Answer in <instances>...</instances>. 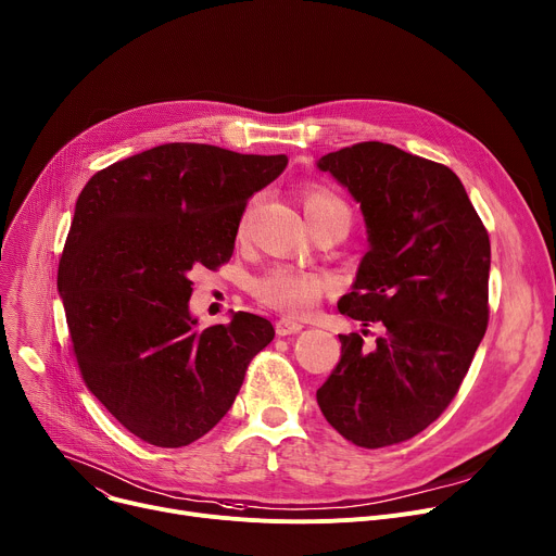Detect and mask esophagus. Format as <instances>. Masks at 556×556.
<instances>
[{
	"label": "esophagus",
	"mask_w": 556,
	"mask_h": 556,
	"mask_svg": "<svg viewBox=\"0 0 556 556\" xmlns=\"http://www.w3.org/2000/svg\"><path fill=\"white\" fill-rule=\"evenodd\" d=\"M304 328V324H300V321H294V319H279L277 324H275V330H277V336L279 338H286V336H294V332H300Z\"/></svg>",
	"instance_id": "obj_1"
}]
</instances>
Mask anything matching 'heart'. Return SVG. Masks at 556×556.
<instances>
[{"label": "heart", "instance_id": "obj_1", "mask_svg": "<svg viewBox=\"0 0 556 556\" xmlns=\"http://www.w3.org/2000/svg\"><path fill=\"white\" fill-rule=\"evenodd\" d=\"M302 203L308 220L328 216V214H346L351 218V210L340 194L324 188V185H308L302 192ZM328 288V279L324 275L304 273L294 268H275L258 277L252 286L256 300L290 317H304L313 313L319 298Z\"/></svg>", "mask_w": 556, "mask_h": 556}]
</instances>
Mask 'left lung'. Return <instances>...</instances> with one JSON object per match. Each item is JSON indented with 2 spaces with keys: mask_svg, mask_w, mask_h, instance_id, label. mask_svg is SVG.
<instances>
[{
  "mask_svg": "<svg viewBox=\"0 0 556 556\" xmlns=\"http://www.w3.org/2000/svg\"><path fill=\"white\" fill-rule=\"evenodd\" d=\"M359 203L368 250L338 302L362 326L340 336L342 357L319 387L332 429L378 450L427 429L460 389L488 330L490 237L460 178L393 144L359 142L317 161Z\"/></svg>",
  "mask_w": 556,
  "mask_h": 556,
  "instance_id": "left-lung-1",
  "label": "left lung"
}]
</instances>
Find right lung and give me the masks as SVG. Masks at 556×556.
<instances>
[{
	"label": "right lung",
	"mask_w": 556,
	"mask_h": 556,
	"mask_svg": "<svg viewBox=\"0 0 556 556\" xmlns=\"http://www.w3.org/2000/svg\"><path fill=\"white\" fill-rule=\"evenodd\" d=\"M286 165L167 142L93 174L78 197L58 270L73 353L89 391L150 445L205 435L275 338L241 311L199 328L190 273L228 262L248 199Z\"/></svg>",
	"instance_id": "1"
}]
</instances>
